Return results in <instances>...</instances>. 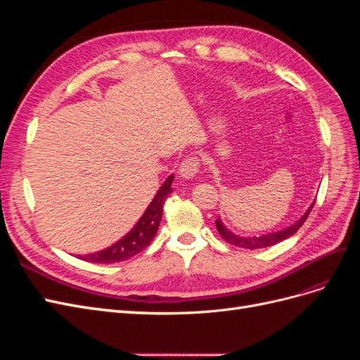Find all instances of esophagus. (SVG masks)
Instances as JSON below:
<instances>
[{
    "label": "esophagus",
    "instance_id": "34e87169",
    "mask_svg": "<svg viewBox=\"0 0 360 360\" xmlns=\"http://www.w3.org/2000/svg\"><path fill=\"white\" fill-rule=\"evenodd\" d=\"M200 171V159L197 156H188L180 165V176L183 179H193Z\"/></svg>",
    "mask_w": 360,
    "mask_h": 360
}]
</instances>
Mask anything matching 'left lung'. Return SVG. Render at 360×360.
Segmentation results:
<instances>
[{
  "mask_svg": "<svg viewBox=\"0 0 360 360\" xmlns=\"http://www.w3.org/2000/svg\"><path fill=\"white\" fill-rule=\"evenodd\" d=\"M314 207V202L311 204L309 209L304 212V214L300 217L297 222H294L292 225L284 228V230L276 231V233H269L264 236H258V237H240L237 234H233L228 228L222 224V221L217 217L216 219V228H217V233L222 236V238L225 242H228L230 245L238 246V248H246V249H261V248H269V246H274L282 240H285L290 236L296 234L299 228L303 225V222L307 221L308 214L311 213Z\"/></svg>",
  "mask_w": 360,
  "mask_h": 360,
  "instance_id": "1",
  "label": "left lung"
}]
</instances>
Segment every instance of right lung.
Wrapping results in <instances>:
<instances>
[{
  "label": "right lung",
  "mask_w": 360,
  "mask_h": 360,
  "mask_svg": "<svg viewBox=\"0 0 360 360\" xmlns=\"http://www.w3.org/2000/svg\"><path fill=\"white\" fill-rule=\"evenodd\" d=\"M172 180L174 176H169L165 180V183L162 184L160 189L155 195L153 201L147 207L144 214L139 217V221L135 224V226L123 238H120V240L115 242L112 246L99 250V252L79 255V258L84 261H89V263L111 264L118 263V261H124L146 249L151 243V240H153L159 230V224L163 214V202H165L168 195L172 192Z\"/></svg>",
  "instance_id": "add662e5"
}]
</instances>
